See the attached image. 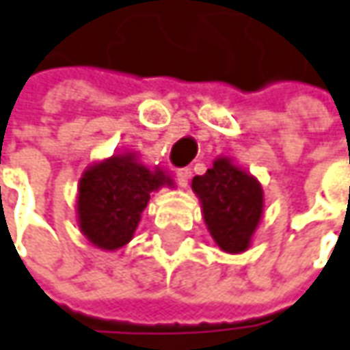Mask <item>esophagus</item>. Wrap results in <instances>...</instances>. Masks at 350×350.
I'll use <instances>...</instances> for the list:
<instances>
[{"instance_id":"1","label":"esophagus","mask_w":350,"mask_h":350,"mask_svg":"<svg viewBox=\"0 0 350 350\" xmlns=\"http://www.w3.org/2000/svg\"><path fill=\"white\" fill-rule=\"evenodd\" d=\"M189 179H191V169H179L177 171V181L181 187H187L189 185Z\"/></svg>"}]
</instances>
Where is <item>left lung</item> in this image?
I'll list each match as a JSON object with an SVG mask.
<instances>
[{
    "label": "left lung",
    "mask_w": 350,
    "mask_h": 350,
    "mask_svg": "<svg viewBox=\"0 0 350 350\" xmlns=\"http://www.w3.org/2000/svg\"><path fill=\"white\" fill-rule=\"evenodd\" d=\"M193 191L220 250L228 254L248 250L264 213V191L258 179L228 157H219L204 175L193 179Z\"/></svg>",
    "instance_id": "obj_1"
}]
</instances>
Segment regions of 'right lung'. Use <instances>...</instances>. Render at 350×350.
I'll list each match as a JSON object with an SVG mask.
<instances>
[{
  "label": "right lung",
  "instance_id": "obj_1",
  "mask_svg": "<svg viewBox=\"0 0 350 350\" xmlns=\"http://www.w3.org/2000/svg\"><path fill=\"white\" fill-rule=\"evenodd\" d=\"M173 179L161 169H149L133 153L112 155L88 167L79 185L80 232L96 248L114 252L126 246L142 220L149 195Z\"/></svg>",
  "mask_w": 350,
  "mask_h": 350
}]
</instances>
